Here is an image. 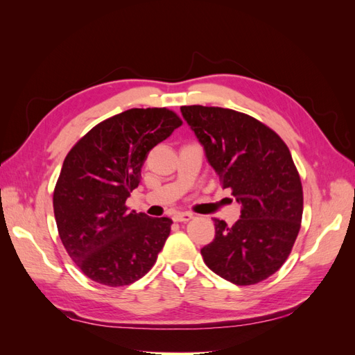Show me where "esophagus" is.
Masks as SVG:
<instances>
[{"mask_svg": "<svg viewBox=\"0 0 355 355\" xmlns=\"http://www.w3.org/2000/svg\"><path fill=\"white\" fill-rule=\"evenodd\" d=\"M192 218H194V214L188 213V211H179V213H176L175 216H173V219H175L176 222H188V220H191Z\"/></svg>", "mask_w": 355, "mask_h": 355, "instance_id": "esophagus-1", "label": "esophagus"}]
</instances>
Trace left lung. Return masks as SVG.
<instances>
[{"mask_svg": "<svg viewBox=\"0 0 355 355\" xmlns=\"http://www.w3.org/2000/svg\"><path fill=\"white\" fill-rule=\"evenodd\" d=\"M223 188L241 204L232 227L214 218V239L201 249L210 270L237 286L280 270L300 230L304 192L288 148L253 116L214 106H182Z\"/></svg>", "mask_w": 355, "mask_h": 355, "instance_id": "left-lung-1", "label": "left lung"}]
</instances>
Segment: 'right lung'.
I'll use <instances>...</instances> for the list:
<instances>
[{
  "label": "right lung",
  "mask_w": 355,
  "mask_h": 355,
  "mask_svg": "<svg viewBox=\"0 0 355 355\" xmlns=\"http://www.w3.org/2000/svg\"><path fill=\"white\" fill-rule=\"evenodd\" d=\"M182 125L166 108L127 110L99 123L67 155L53 194L60 240L90 280L127 286L157 261L171 219L125 207L151 149Z\"/></svg>",
  "instance_id": "1"
}]
</instances>
